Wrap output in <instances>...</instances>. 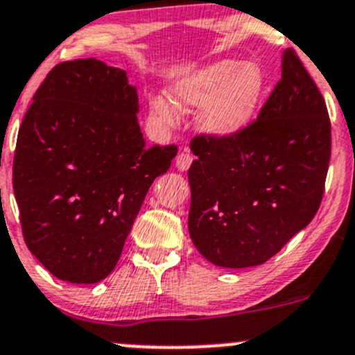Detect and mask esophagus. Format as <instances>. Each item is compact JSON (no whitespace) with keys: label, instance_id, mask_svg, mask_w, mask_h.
<instances>
[{"label":"esophagus","instance_id":"obj_1","mask_svg":"<svg viewBox=\"0 0 355 355\" xmlns=\"http://www.w3.org/2000/svg\"><path fill=\"white\" fill-rule=\"evenodd\" d=\"M193 162V157L189 153V151H182V153H178L177 157V168L180 171H185L190 168V165H192Z\"/></svg>","mask_w":355,"mask_h":355}]
</instances>
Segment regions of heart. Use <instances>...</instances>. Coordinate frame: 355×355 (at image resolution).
I'll return each instance as SVG.
<instances>
[{
  "label": "heart",
  "mask_w": 355,
  "mask_h": 355,
  "mask_svg": "<svg viewBox=\"0 0 355 355\" xmlns=\"http://www.w3.org/2000/svg\"><path fill=\"white\" fill-rule=\"evenodd\" d=\"M264 94V77L258 65L220 60L187 76L171 89L178 107L205 106L200 124L216 136H229L243 130L252 119ZM150 116L162 126H173L177 112L162 97L150 99Z\"/></svg>",
  "instance_id": "obj_1"
}]
</instances>
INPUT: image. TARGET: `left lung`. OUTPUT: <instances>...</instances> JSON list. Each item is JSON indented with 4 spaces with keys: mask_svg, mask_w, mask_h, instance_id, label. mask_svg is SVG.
I'll list each match as a JSON object with an SVG mask.
<instances>
[{
    "mask_svg": "<svg viewBox=\"0 0 355 355\" xmlns=\"http://www.w3.org/2000/svg\"><path fill=\"white\" fill-rule=\"evenodd\" d=\"M330 118L295 50L258 118L229 136L200 133L189 170V231L205 259L258 266L317 214L330 162Z\"/></svg>",
    "mask_w": 355,
    "mask_h": 355,
    "instance_id": "left-lung-1",
    "label": "left lung"
}]
</instances>
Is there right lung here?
I'll return each instance as SVG.
<instances>
[{"instance_id": "obj_1", "label": "right lung", "mask_w": 355, "mask_h": 355, "mask_svg": "<svg viewBox=\"0 0 355 355\" xmlns=\"http://www.w3.org/2000/svg\"><path fill=\"white\" fill-rule=\"evenodd\" d=\"M124 70L96 58L46 73L18 131L13 190L23 239L58 279L91 285L124 241L177 146L148 148Z\"/></svg>"}]
</instances>
